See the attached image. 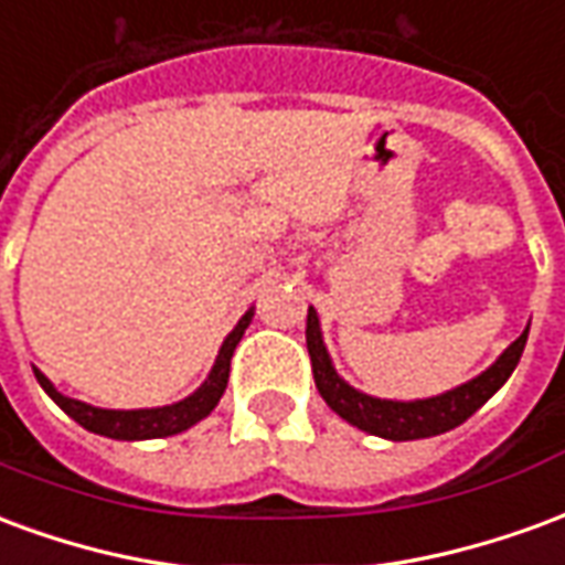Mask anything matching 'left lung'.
I'll return each mask as SVG.
<instances>
[{"mask_svg": "<svg viewBox=\"0 0 565 565\" xmlns=\"http://www.w3.org/2000/svg\"><path fill=\"white\" fill-rule=\"evenodd\" d=\"M526 332L523 330L514 342L505 348V354L499 356L493 366L481 372L478 379L469 384H462L457 391L441 393L433 399H417V403H391V399H375L366 393L348 387L335 369L330 363V354L323 348L320 339V323L318 311L308 308V323H306V344L308 356H311V372H315V384H318L320 396L327 399L332 412L344 417L348 424H354L363 433L372 436L393 438V441H412V438H429L438 433H448L454 426H460L462 420L481 408V405L493 396V393L509 381V375L518 366V360L523 354V344H526Z\"/></svg>", "mask_w": 565, "mask_h": 565, "instance_id": "obj_1", "label": "left lung"}]
</instances>
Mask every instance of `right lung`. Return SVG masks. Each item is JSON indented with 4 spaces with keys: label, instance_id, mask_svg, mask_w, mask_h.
<instances>
[{
    "label": "right lung",
    "instance_id": "add662e5",
    "mask_svg": "<svg viewBox=\"0 0 565 565\" xmlns=\"http://www.w3.org/2000/svg\"><path fill=\"white\" fill-rule=\"evenodd\" d=\"M247 323H250V311L245 318L238 320L226 342H223L221 354H217V363L211 369L209 381L199 387L193 396H186L181 403L162 405V408H139V412H108V408H93L87 403H78V399H68L63 393L56 391L51 381L44 379L42 372L35 369V379L44 387V393L54 399L68 417H75L84 429L90 433H99V436L108 438H124V441H132V438H162L174 436V433H184L193 424H199L202 417L211 415V408L221 403L223 391H226V381H230V360H233L235 344L242 342Z\"/></svg>",
    "mask_w": 565,
    "mask_h": 565
}]
</instances>
